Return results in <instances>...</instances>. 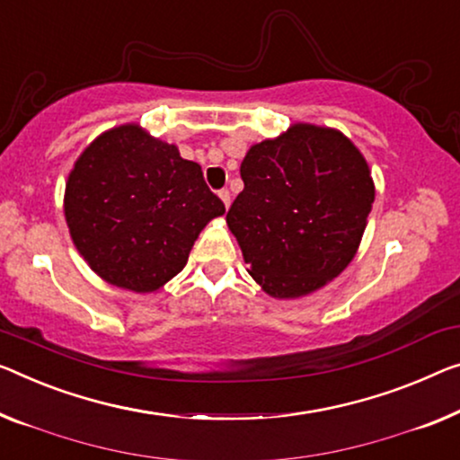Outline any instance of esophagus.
<instances>
[{"mask_svg":"<svg viewBox=\"0 0 460 460\" xmlns=\"http://www.w3.org/2000/svg\"><path fill=\"white\" fill-rule=\"evenodd\" d=\"M218 198H221V200H223L225 208H229V204H231V194H229V190H221V191H218Z\"/></svg>","mask_w":460,"mask_h":460,"instance_id":"esophagus-1","label":"esophagus"}]
</instances>
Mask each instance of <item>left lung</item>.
<instances>
[{"instance_id": "obj_1", "label": "left lung", "mask_w": 460, "mask_h": 460, "mask_svg": "<svg viewBox=\"0 0 460 460\" xmlns=\"http://www.w3.org/2000/svg\"><path fill=\"white\" fill-rule=\"evenodd\" d=\"M239 173L243 191L227 227L266 296H312L351 264L376 186L366 156L341 129L291 123L252 144Z\"/></svg>"}]
</instances>
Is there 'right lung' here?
<instances>
[{
  "label": "right lung",
  "mask_w": 460,
  "mask_h": 460,
  "mask_svg": "<svg viewBox=\"0 0 460 460\" xmlns=\"http://www.w3.org/2000/svg\"><path fill=\"white\" fill-rule=\"evenodd\" d=\"M74 248L105 283L155 293L180 274L225 204L200 164L129 121L99 134L74 161L64 191Z\"/></svg>",
  "instance_id": "1"
}]
</instances>
